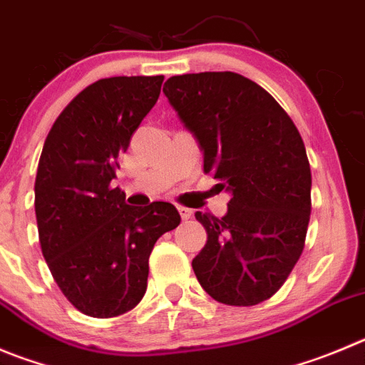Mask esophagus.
I'll return each instance as SVG.
<instances>
[{"label":"esophagus","mask_w":365,"mask_h":365,"mask_svg":"<svg viewBox=\"0 0 365 365\" xmlns=\"http://www.w3.org/2000/svg\"><path fill=\"white\" fill-rule=\"evenodd\" d=\"M178 212H180V216H182L183 221H187L190 216H192V210L187 209V207H178Z\"/></svg>","instance_id":"1"}]
</instances>
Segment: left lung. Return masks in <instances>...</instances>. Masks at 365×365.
Masks as SVG:
<instances>
[{"mask_svg": "<svg viewBox=\"0 0 365 365\" xmlns=\"http://www.w3.org/2000/svg\"><path fill=\"white\" fill-rule=\"evenodd\" d=\"M163 93L229 190L223 217L196 212L207 245L192 259L203 290L254 306L284 284L304 248L312 171L297 128L267 90L234 71L175 75Z\"/></svg>", "mask_w": 365, "mask_h": 365, "instance_id": "1", "label": "left lung"}]
</instances>
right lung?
Masks as SVG:
<instances>
[{"mask_svg":"<svg viewBox=\"0 0 365 365\" xmlns=\"http://www.w3.org/2000/svg\"><path fill=\"white\" fill-rule=\"evenodd\" d=\"M162 83L163 75L97 81L64 108L44 140L36 176L41 250L64 297L84 315L108 319L135 308L156 240L180 225L171 203L131 207L111 187L118 156Z\"/></svg>","mask_w":365,"mask_h":365,"instance_id":"add662e5","label":"right lung"}]
</instances>
